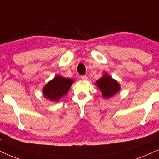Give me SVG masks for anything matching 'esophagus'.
<instances>
[{
  "label": "esophagus",
  "mask_w": 159,
  "mask_h": 159,
  "mask_svg": "<svg viewBox=\"0 0 159 159\" xmlns=\"http://www.w3.org/2000/svg\"><path fill=\"white\" fill-rule=\"evenodd\" d=\"M81 80H84V81H86V80H87L88 77H87V75H81Z\"/></svg>",
  "instance_id": "34e87169"
}]
</instances>
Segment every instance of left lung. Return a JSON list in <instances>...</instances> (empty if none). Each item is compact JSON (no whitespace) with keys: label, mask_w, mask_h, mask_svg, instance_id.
Returning <instances> with one entry per match:
<instances>
[{"label":"left lung","mask_w":159,"mask_h":159,"mask_svg":"<svg viewBox=\"0 0 159 159\" xmlns=\"http://www.w3.org/2000/svg\"><path fill=\"white\" fill-rule=\"evenodd\" d=\"M95 84H97L103 97L105 99L114 96L120 89V86L118 81L111 78L107 73H104L102 77L97 80Z\"/></svg>","instance_id":"1"}]
</instances>
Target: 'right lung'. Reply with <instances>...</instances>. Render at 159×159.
Here are the masks:
<instances>
[{"label":"right lung","mask_w":159,"mask_h":159,"mask_svg":"<svg viewBox=\"0 0 159 159\" xmlns=\"http://www.w3.org/2000/svg\"><path fill=\"white\" fill-rule=\"evenodd\" d=\"M73 83V80L65 78L60 75H56L43 89L44 97L53 102H59L68 92L70 86Z\"/></svg>","instance_id":"right-lung-1"}]
</instances>
